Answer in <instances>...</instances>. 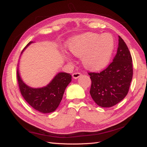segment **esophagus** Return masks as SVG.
I'll return each instance as SVG.
<instances>
[{"mask_svg": "<svg viewBox=\"0 0 147 147\" xmlns=\"http://www.w3.org/2000/svg\"><path fill=\"white\" fill-rule=\"evenodd\" d=\"M72 76H73V78L77 79V78H78L80 76H82V73H78V72H76V73H74L73 74H72Z\"/></svg>", "mask_w": 147, "mask_h": 147, "instance_id": "obj_1", "label": "esophagus"}]
</instances>
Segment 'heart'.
Segmentation results:
<instances>
[{
	"mask_svg": "<svg viewBox=\"0 0 147 147\" xmlns=\"http://www.w3.org/2000/svg\"><path fill=\"white\" fill-rule=\"evenodd\" d=\"M114 49V40L109 33H87L75 37L69 43L71 54L82 57L84 66L92 71L100 70L107 66Z\"/></svg>",
	"mask_w": 147,
	"mask_h": 147,
	"instance_id": "1",
	"label": "heart"
}]
</instances>
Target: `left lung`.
Here are the masks:
<instances>
[{"instance_id":"1","label":"left lung","mask_w":147,"mask_h":147,"mask_svg":"<svg viewBox=\"0 0 147 147\" xmlns=\"http://www.w3.org/2000/svg\"><path fill=\"white\" fill-rule=\"evenodd\" d=\"M133 74L131 55L126 43L119 36L117 54L113 61L100 73H88L92 80V98L102 107L116 105L128 93Z\"/></svg>"}]
</instances>
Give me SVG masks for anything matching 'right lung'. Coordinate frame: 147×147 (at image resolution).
I'll list each match as a JSON object with an SVG mask.
<instances>
[{
    "label": "right lung",
    "mask_w": 147,
    "mask_h": 147,
    "mask_svg": "<svg viewBox=\"0 0 147 147\" xmlns=\"http://www.w3.org/2000/svg\"><path fill=\"white\" fill-rule=\"evenodd\" d=\"M30 43L32 42L28 43L23 51ZM71 78L69 73H59L46 86L33 88L23 82L18 69L17 71L19 88L22 96L33 109L42 113H50L56 110L62 100L65 88L71 82Z\"/></svg>",
    "instance_id": "1"
}]
</instances>
